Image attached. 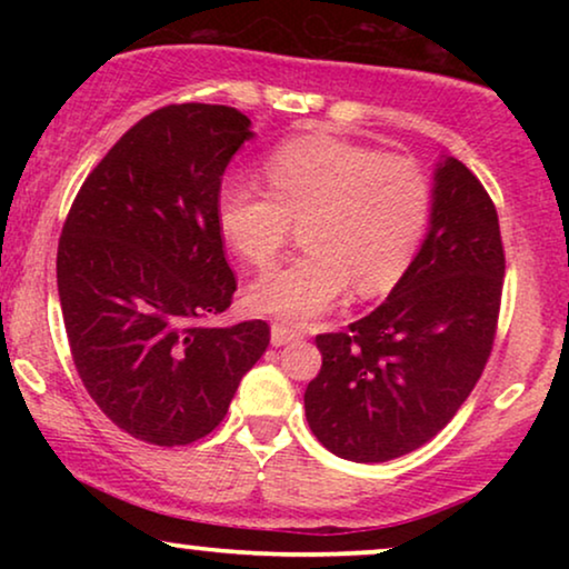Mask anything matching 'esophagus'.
I'll use <instances>...</instances> for the list:
<instances>
[{
    "instance_id": "34e87169",
    "label": "esophagus",
    "mask_w": 569,
    "mask_h": 569,
    "mask_svg": "<svg viewBox=\"0 0 569 569\" xmlns=\"http://www.w3.org/2000/svg\"><path fill=\"white\" fill-rule=\"evenodd\" d=\"M298 339H302L300 331L290 329V326H284V323H274V326H271V345H274V347L292 345V341H298Z\"/></svg>"
}]
</instances>
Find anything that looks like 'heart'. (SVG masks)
<instances>
[{"label":"heart","mask_w":569,"mask_h":569,"mask_svg":"<svg viewBox=\"0 0 569 569\" xmlns=\"http://www.w3.org/2000/svg\"><path fill=\"white\" fill-rule=\"evenodd\" d=\"M269 191L230 178L217 193V222L240 259L269 269L302 224L308 251L261 277L248 302L306 323L352 290L391 292L430 224L432 191L419 162L329 134L292 139L267 160Z\"/></svg>","instance_id":"heart-1"}]
</instances>
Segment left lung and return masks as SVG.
Instances as JSON below:
<instances>
[{
    "label": "left lung",
    "instance_id": "obj_1",
    "mask_svg": "<svg viewBox=\"0 0 569 569\" xmlns=\"http://www.w3.org/2000/svg\"><path fill=\"white\" fill-rule=\"evenodd\" d=\"M505 251L497 209L456 158L432 173L430 228L383 306L321 333L306 417L333 456L383 463L446 427L492 352Z\"/></svg>",
    "mask_w": 569,
    "mask_h": 569
}]
</instances>
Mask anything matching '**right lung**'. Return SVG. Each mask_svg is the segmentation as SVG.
Wrapping results in <instances>:
<instances>
[{
	"label": "right lung",
	"mask_w": 569,
	"mask_h": 569,
	"mask_svg": "<svg viewBox=\"0 0 569 569\" xmlns=\"http://www.w3.org/2000/svg\"><path fill=\"white\" fill-rule=\"evenodd\" d=\"M253 137L236 108L181 103L144 116L84 178L57 253L77 372L131 438L189 446L222 422L269 326L209 329L230 308L217 193Z\"/></svg>",
	"instance_id": "obj_1"
}]
</instances>
